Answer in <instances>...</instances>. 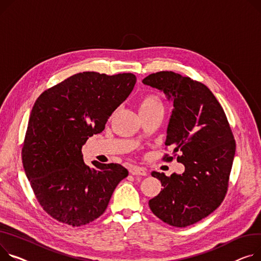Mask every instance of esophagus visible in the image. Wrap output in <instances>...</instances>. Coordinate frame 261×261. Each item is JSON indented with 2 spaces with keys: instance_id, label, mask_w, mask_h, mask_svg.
Wrapping results in <instances>:
<instances>
[{
  "instance_id": "34e87169",
  "label": "esophagus",
  "mask_w": 261,
  "mask_h": 261,
  "mask_svg": "<svg viewBox=\"0 0 261 261\" xmlns=\"http://www.w3.org/2000/svg\"><path fill=\"white\" fill-rule=\"evenodd\" d=\"M130 173L132 175H142V176H146L147 175V170L143 167H138V166H133L130 169Z\"/></svg>"
}]
</instances>
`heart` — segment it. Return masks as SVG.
<instances>
[{
  "label": "heart",
  "mask_w": 261,
  "mask_h": 261,
  "mask_svg": "<svg viewBox=\"0 0 261 261\" xmlns=\"http://www.w3.org/2000/svg\"><path fill=\"white\" fill-rule=\"evenodd\" d=\"M160 107H163V101L158 94L154 93L145 95L140 101V112L150 111Z\"/></svg>",
  "instance_id": "heart-1"
}]
</instances>
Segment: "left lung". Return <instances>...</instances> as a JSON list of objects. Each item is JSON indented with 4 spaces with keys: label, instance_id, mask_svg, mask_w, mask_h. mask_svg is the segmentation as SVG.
<instances>
[{
    "label": "left lung",
    "instance_id": "8db88e82",
    "mask_svg": "<svg viewBox=\"0 0 261 261\" xmlns=\"http://www.w3.org/2000/svg\"><path fill=\"white\" fill-rule=\"evenodd\" d=\"M143 83L173 100L165 145L185 166L182 174L151 173L164 188L149 206L164 222L186 228L210 215L227 194L234 136L221 105L202 83L172 71L152 73ZM163 160L171 162L173 156L165 154Z\"/></svg>",
    "mask_w": 261,
    "mask_h": 261
}]
</instances>
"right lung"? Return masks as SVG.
Listing matches in <instances>:
<instances>
[{
	"instance_id": "obj_1",
	"label": "right lung",
	"mask_w": 261,
	"mask_h": 261,
	"mask_svg": "<svg viewBox=\"0 0 261 261\" xmlns=\"http://www.w3.org/2000/svg\"><path fill=\"white\" fill-rule=\"evenodd\" d=\"M135 83L132 73H76L45 90L34 102L22 161L34 195L52 218L71 227L95 220L128 176L119 164L94 161L91 169L83 161L82 147L105 129Z\"/></svg>"
}]
</instances>
